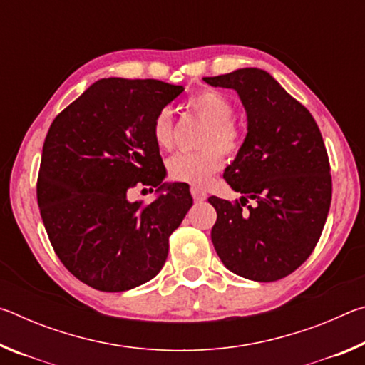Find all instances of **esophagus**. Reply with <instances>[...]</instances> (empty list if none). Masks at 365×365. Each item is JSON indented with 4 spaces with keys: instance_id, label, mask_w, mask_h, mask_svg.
Wrapping results in <instances>:
<instances>
[{
    "instance_id": "obj_1",
    "label": "esophagus",
    "mask_w": 365,
    "mask_h": 365,
    "mask_svg": "<svg viewBox=\"0 0 365 365\" xmlns=\"http://www.w3.org/2000/svg\"><path fill=\"white\" fill-rule=\"evenodd\" d=\"M191 196H193V200L196 202L206 201V197H207V195L205 193V191H202L201 188H197V187H191Z\"/></svg>"
}]
</instances>
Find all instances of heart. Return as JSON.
I'll return each mask as SVG.
<instances>
[{
  "mask_svg": "<svg viewBox=\"0 0 365 365\" xmlns=\"http://www.w3.org/2000/svg\"><path fill=\"white\" fill-rule=\"evenodd\" d=\"M191 114L207 122L202 135L206 150L196 153H177L169 159V175L178 182L202 185L222 165V154L233 156L242 146V132L232 120L233 104L217 90H201L187 100ZM151 137L160 150H170L174 145V117L169 108H163L154 115Z\"/></svg>",
  "mask_w": 365,
  "mask_h": 365,
  "instance_id": "heart-1",
  "label": "heart"
}]
</instances>
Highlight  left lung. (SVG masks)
Here are the masks:
<instances>
[{
    "instance_id": "8db88e82",
    "label": "left lung",
    "mask_w": 365,
    "mask_h": 365,
    "mask_svg": "<svg viewBox=\"0 0 365 365\" xmlns=\"http://www.w3.org/2000/svg\"><path fill=\"white\" fill-rule=\"evenodd\" d=\"M202 80L233 88L248 115L246 138L224 172L243 196L235 202L209 197L217 211L214 248L233 274L280 280L311 256L329 215L331 175L322 135L311 113L262 69Z\"/></svg>"
}]
</instances>
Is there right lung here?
<instances>
[{"label":"right lung","instance_id":"add662e5","mask_svg":"<svg viewBox=\"0 0 365 365\" xmlns=\"http://www.w3.org/2000/svg\"><path fill=\"white\" fill-rule=\"evenodd\" d=\"M182 91L153 78H101L49 127L36 200L54 252L85 285L127 292L163 269L169 237L193 200L180 183L163 185L151 123ZM137 184L166 193L132 203L126 191Z\"/></svg>","mask_w":365,"mask_h":365}]
</instances>
